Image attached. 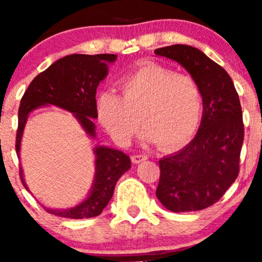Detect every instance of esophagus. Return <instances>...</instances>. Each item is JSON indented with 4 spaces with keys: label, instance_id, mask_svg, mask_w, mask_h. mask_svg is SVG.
Here are the masks:
<instances>
[{
    "label": "esophagus",
    "instance_id": "esophagus-1",
    "mask_svg": "<svg viewBox=\"0 0 262 262\" xmlns=\"http://www.w3.org/2000/svg\"><path fill=\"white\" fill-rule=\"evenodd\" d=\"M145 160H148V156L145 155V154H136V155H132L131 156V161L134 163H141V162H143V161H145Z\"/></svg>",
    "mask_w": 262,
    "mask_h": 262
}]
</instances>
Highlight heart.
<instances>
[{
  "instance_id": "b5f03b06",
  "label": "heart",
  "mask_w": 262,
  "mask_h": 262,
  "mask_svg": "<svg viewBox=\"0 0 262 262\" xmlns=\"http://www.w3.org/2000/svg\"><path fill=\"white\" fill-rule=\"evenodd\" d=\"M119 87L121 96L99 94L96 111L100 123L120 144L137 134L138 116L146 138L163 150L182 145L198 127L204 96L191 75L149 64L121 78Z\"/></svg>"
}]
</instances>
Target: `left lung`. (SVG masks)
<instances>
[{
  "mask_svg": "<svg viewBox=\"0 0 262 262\" xmlns=\"http://www.w3.org/2000/svg\"><path fill=\"white\" fill-rule=\"evenodd\" d=\"M194 77L204 96L203 118L193 141L159 161L156 196L173 212L206 209L220 200L239 171L245 127L231 77L200 50L175 44L155 50Z\"/></svg>",
  "mask_w": 262,
  "mask_h": 262,
  "instance_id": "1",
  "label": "left lung"
}]
</instances>
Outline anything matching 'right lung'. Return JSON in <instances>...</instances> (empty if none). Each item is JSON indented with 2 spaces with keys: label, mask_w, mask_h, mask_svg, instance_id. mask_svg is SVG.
<instances>
[{
  "label": "right lung",
  "mask_w": 262,
  "mask_h": 262,
  "mask_svg": "<svg viewBox=\"0 0 262 262\" xmlns=\"http://www.w3.org/2000/svg\"><path fill=\"white\" fill-rule=\"evenodd\" d=\"M117 55H69L56 60L48 69L37 75L21 98L15 150L19 155L20 142L28 113L39 106L55 105L74 113L82 127L92 137L95 136L93 119L98 118L96 88L107 75V62H114ZM95 181L92 193L80 205L68 210L45 209L58 217L82 220L99 216L112 198L114 187L121 175L130 169V157L119 150L105 146L95 148ZM20 179L26 187L23 170ZM27 189V187H26Z\"/></svg>",
  "instance_id": "obj_1"
}]
</instances>
